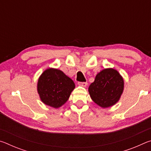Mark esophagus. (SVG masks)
<instances>
[{"label": "esophagus", "mask_w": 151, "mask_h": 151, "mask_svg": "<svg viewBox=\"0 0 151 151\" xmlns=\"http://www.w3.org/2000/svg\"><path fill=\"white\" fill-rule=\"evenodd\" d=\"M78 85L79 86H86V85H87V83L86 82H78Z\"/></svg>", "instance_id": "34e87169"}]
</instances>
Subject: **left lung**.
<instances>
[{"mask_svg":"<svg viewBox=\"0 0 151 151\" xmlns=\"http://www.w3.org/2000/svg\"><path fill=\"white\" fill-rule=\"evenodd\" d=\"M123 88V79L118 71L106 68L97 74L94 81L89 86L88 92L94 103L106 108L119 100Z\"/></svg>","mask_w":151,"mask_h":151,"instance_id":"1","label":"left lung"}]
</instances>
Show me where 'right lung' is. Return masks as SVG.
Here are the masks:
<instances>
[{
    "label": "right lung",
    "instance_id": "1",
    "mask_svg": "<svg viewBox=\"0 0 151 151\" xmlns=\"http://www.w3.org/2000/svg\"><path fill=\"white\" fill-rule=\"evenodd\" d=\"M75 87L72 79L61 70L53 68H48L42 74L37 86L41 101L54 108L65 104Z\"/></svg>",
    "mask_w": 151,
    "mask_h": 151
}]
</instances>
